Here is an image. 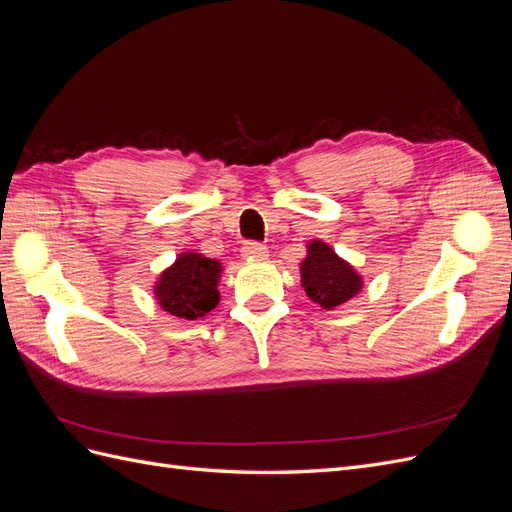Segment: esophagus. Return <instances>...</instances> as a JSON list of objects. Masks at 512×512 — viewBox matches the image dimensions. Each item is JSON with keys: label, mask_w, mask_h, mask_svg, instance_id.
I'll return each mask as SVG.
<instances>
[{"label": "esophagus", "mask_w": 512, "mask_h": 512, "mask_svg": "<svg viewBox=\"0 0 512 512\" xmlns=\"http://www.w3.org/2000/svg\"><path fill=\"white\" fill-rule=\"evenodd\" d=\"M241 254H243V258H250V260L265 258L267 256V247L262 245V243H258V241H247L241 247Z\"/></svg>", "instance_id": "obj_1"}]
</instances>
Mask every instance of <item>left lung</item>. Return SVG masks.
<instances>
[{"mask_svg": "<svg viewBox=\"0 0 512 512\" xmlns=\"http://www.w3.org/2000/svg\"><path fill=\"white\" fill-rule=\"evenodd\" d=\"M301 282L307 297L324 309L346 303L361 290V277L322 241L307 245V258L301 262Z\"/></svg>", "mask_w": 512, "mask_h": 512, "instance_id": "left-lung-1", "label": "left lung"}]
</instances>
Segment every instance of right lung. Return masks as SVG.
<instances>
[{
  "instance_id": "right-lung-1",
  "label": "right lung",
  "mask_w": 512,
  "mask_h": 512,
  "mask_svg": "<svg viewBox=\"0 0 512 512\" xmlns=\"http://www.w3.org/2000/svg\"><path fill=\"white\" fill-rule=\"evenodd\" d=\"M220 273L218 260L203 254H181L175 265L162 273L156 297L170 316L196 320L220 303Z\"/></svg>"
}]
</instances>
